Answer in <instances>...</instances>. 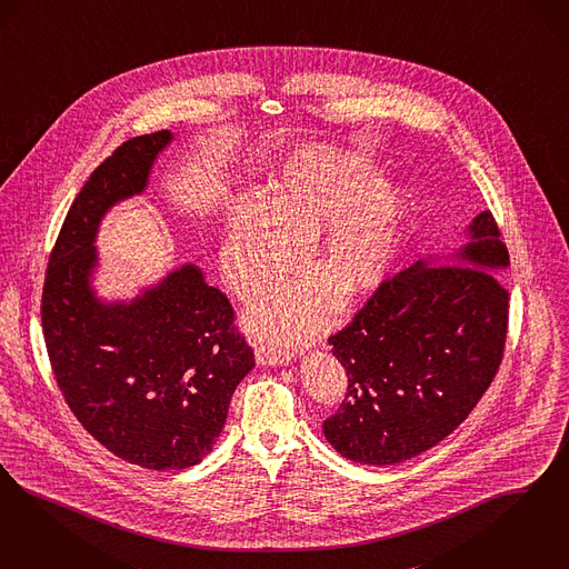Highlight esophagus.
I'll use <instances>...</instances> for the list:
<instances>
[{
  "instance_id": "34e87169",
  "label": "esophagus",
  "mask_w": 569,
  "mask_h": 569,
  "mask_svg": "<svg viewBox=\"0 0 569 569\" xmlns=\"http://www.w3.org/2000/svg\"><path fill=\"white\" fill-rule=\"evenodd\" d=\"M254 360H257V365H272V367H276V365H287L291 360V355L261 343V346L254 348Z\"/></svg>"
}]
</instances>
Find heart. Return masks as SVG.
<instances>
[{"label": "heart", "mask_w": 569, "mask_h": 569, "mask_svg": "<svg viewBox=\"0 0 569 569\" xmlns=\"http://www.w3.org/2000/svg\"><path fill=\"white\" fill-rule=\"evenodd\" d=\"M407 211L405 191L376 181L362 158L336 148L293 153L268 183V200L233 204L223 233L219 270L240 297L259 293L297 259L306 243L315 268L261 295L247 315L254 336L278 343L315 337L343 297L369 293L388 274Z\"/></svg>", "instance_id": "b5f03b06"}]
</instances>
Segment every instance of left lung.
Here are the masks:
<instances>
[{
    "instance_id": "left-lung-1",
    "label": "left lung",
    "mask_w": 569,
    "mask_h": 569,
    "mask_svg": "<svg viewBox=\"0 0 569 569\" xmlns=\"http://www.w3.org/2000/svg\"><path fill=\"white\" fill-rule=\"evenodd\" d=\"M451 254H428L383 280L329 337L348 376L325 439L352 462L411 460L449 437L483 397L505 352L508 251L489 211Z\"/></svg>"
}]
</instances>
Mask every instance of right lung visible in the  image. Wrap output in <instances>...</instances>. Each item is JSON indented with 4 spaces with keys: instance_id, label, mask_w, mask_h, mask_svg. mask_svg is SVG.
Here are the masks:
<instances>
[{
    "instance_id": "right-lung-1",
    "label": "right lung",
    "mask_w": 569,
    "mask_h": 569,
    "mask_svg": "<svg viewBox=\"0 0 569 569\" xmlns=\"http://www.w3.org/2000/svg\"><path fill=\"white\" fill-rule=\"evenodd\" d=\"M174 134L134 137L90 174L48 261L42 327L73 416L111 453L183 470L211 453L236 386L254 367L228 297L183 263L132 299L97 293V236L116 204L148 190Z\"/></svg>"
}]
</instances>
